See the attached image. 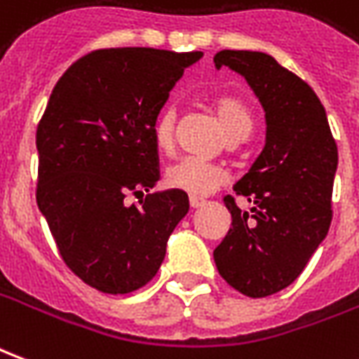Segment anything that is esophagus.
I'll return each mask as SVG.
<instances>
[{
	"instance_id": "esophagus-1",
	"label": "esophagus",
	"mask_w": 359,
	"mask_h": 359,
	"mask_svg": "<svg viewBox=\"0 0 359 359\" xmlns=\"http://www.w3.org/2000/svg\"><path fill=\"white\" fill-rule=\"evenodd\" d=\"M203 203H205V200H203V198H198V196H190V208L198 210V208H202Z\"/></svg>"
}]
</instances>
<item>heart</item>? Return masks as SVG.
I'll use <instances>...</instances> for the list:
<instances>
[{"mask_svg": "<svg viewBox=\"0 0 359 359\" xmlns=\"http://www.w3.org/2000/svg\"><path fill=\"white\" fill-rule=\"evenodd\" d=\"M215 113L223 130L231 140L244 138L252 130V111L241 97L234 95H221L213 102ZM175 125H177V109L172 105H165L163 109L157 113L151 134L154 142L161 151L172 148L175 140ZM165 184L172 190H180L190 196L210 194L219 184L225 180V171L219 165L205 161L202 157L187 156L177 159L165 169L163 175Z\"/></svg>", "mask_w": 359, "mask_h": 359, "instance_id": "1", "label": "heart"}]
</instances>
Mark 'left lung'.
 <instances>
[{"instance_id": "left-lung-1", "label": "left lung", "mask_w": 359, "mask_h": 359, "mask_svg": "<svg viewBox=\"0 0 359 359\" xmlns=\"http://www.w3.org/2000/svg\"><path fill=\"white\" fill-rule=\"evenodd\" d=\"M213 61L248 81L267 121L264 151L234 184L254 208L223 198L233 226L213 259L234 290L265 298L300 277L329 233L339 149L325 107L298 74L262 51L223 50Z\"/></svg>"}]
</instances>
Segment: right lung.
I'll return each instance as SVG.
<instances>
[{
    "label": "right lung",
    "instance_id": "add662e5",
    "mask_svg": "<svg viewBox=\"0 0 359 359\" xmlns=\"http://www.w3.org/2000/svg\"><path fill=\"white\" fill-rule=\"evenodd\" d=\"M202 51L109 48L67 69L36 130V202L63 262L86 285L128 294L156 277L167 241L188 213L159 180L151 126L172 86Z\"/></svg>",
    "mask_w": 359,
    "mask_h": 359
}]
</instances>
